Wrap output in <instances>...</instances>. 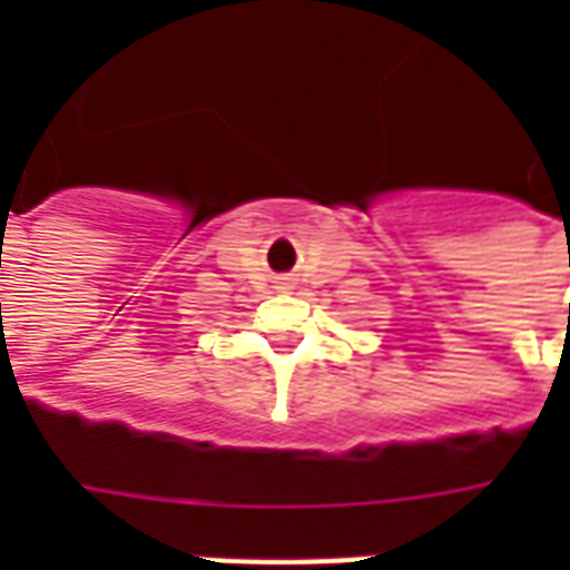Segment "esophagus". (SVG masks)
Segmentation results:
<instances>
[{"label":"esophagus","instance_id":"34e87169","mask_svg":"<svg viewBox=\"0 0 570 570\" xmlns=\"http://www.w3.org/2000/svg\"><path fill=\"white\" fill-rule=\"evenodd\" d=\"M281 289H286V286H281Z\"/></svg>","mask_w":570,"mask_h":570}]
</instances>
